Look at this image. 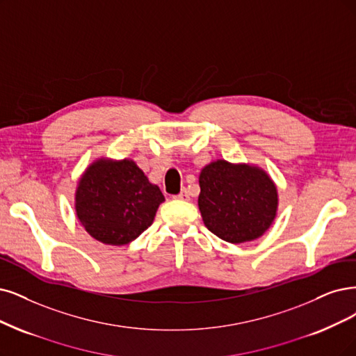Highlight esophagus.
Masks as SVG:
<instances>
[{
    "mask_svg": "<svg viewBox=\"0 0 356 356\" xmlns=\"http://www.w3.org/2000/svg\"><path fill=\"white\" fill-rule=\"evenodd\" d=\"M176 200H181V201H189L191 196H189V192L186 189H183L177 196H175Z\"/></svg>",
    "mask_w": 356,
    "mask_h": 356,
    "instance_id": "34e87169",
    "label": "esophagus"
}]
</instances>
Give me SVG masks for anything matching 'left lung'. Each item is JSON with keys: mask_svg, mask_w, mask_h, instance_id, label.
I'll return each mask as SVG.
<instances>
[{"mask_svg": "<svg viewBox=\"0 0 356 356\" xmlns=\"http://www.w3.org/2000/svg\"><path fill=\"white\" fill-rule=\"evenodd\" d=\"M200 188L198 207L204 225L229 243L261 238L277 217V186L255 164L211 161L201 170Z\"/></svg>", "mask_w": 356, "mask_h": 356, "instance_id": "obj_1", "label": "left lung"}]
</instances>
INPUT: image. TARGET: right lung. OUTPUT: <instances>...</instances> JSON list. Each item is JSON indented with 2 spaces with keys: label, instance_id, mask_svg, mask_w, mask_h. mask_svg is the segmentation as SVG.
<instances>
[{
  "label": "right lung",
  "instance_id": "add662e5",
  "mask_svg": "<svg viewBox=\"0 0 356 356\" xmlns=\"http://www.w3.org/2000/svg\"><path fill=\"white\" fill-rule=\"evenodd\" d=\"M163 202L160 188L130 158H97L85 168L74 192L81 225L95 241L111 246L139 238Z\"/></svg>",
  "mask_w": 356,
  "mask_h": 356
}]
</instances>
